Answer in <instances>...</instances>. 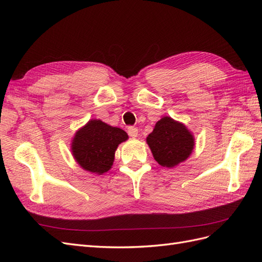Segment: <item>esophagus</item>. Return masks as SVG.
Wrapping results in <instances>:
<instances>
[{"label": "esophagus", "mask_w": 262, "mask_h": 262, "mask_svg": "<svg viewBox=\"0 0 262 262\" xmlns=\"http://www.w3.org/2000/svg\"><path fill=\"white\" fill-rule=\"evenodd\" d=\"M128 133H129V136L131 138H137L138 137V133H139V130H138V128H136V126H129V128H128Z\"/></svg>", "instance_id": "obj_1"}]
</instances>
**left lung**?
I'll use <instances>...</instances> for the list:
<instances>
[{
	"label": "left lung",
	"mask_w": 262,
	"mask_h": 262,
	"mask_svg": "<svg viewBox=\"0 0 262 262\" xmlns=\"http://www.w3.org/2000/svg\"><path fill=\"white\" fill-rule=\"evenodd\" d=\"M155 161L164 167H173L186 161L194 146V139L186 125L164 117L146 139Z\"/></svg>",
	"instance_id": "1"
}]
</instances>
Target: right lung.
<instances>
[{
  "label": "right lung",
  "instance_id": "1",
  "mask_svg": "<svg viewBox=\"0 0 262 262\" xmlns=\"http://www.w3.org/2000/svg\"><path fill=\"white\" fill-rule=\"evenodd\" d=\"M126 139L128 134L123 130L100 120H91L76 132L72 153L85 170L100 175L112 168L116 149Z\"/></svg>",
  "mask_w": 262,
  "mask_h": 262
}]
</instances>
